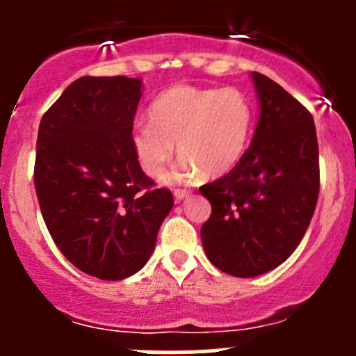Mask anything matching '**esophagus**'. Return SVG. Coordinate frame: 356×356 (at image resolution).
<instances>
[{"label": "esophagus", "mask_w": 356, "mask_h": 356, "mask_svg": "<svg viewBox=\"0 0 356 356\" xmlns=\"http://www.w3.org/2000/svg\"><path fill=\"white\" fill-rule=\"evenodd\" d=\"M189 195H191V191H189V189H174V196L177 201L188 198Z\"/></svg>", "instance_id": "obj_1"}]
</instances>
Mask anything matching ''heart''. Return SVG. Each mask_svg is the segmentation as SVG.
<instances>
[{"instance_id":"1","label":"heart","mask_w":356,"mask_h":356,"mask_svg":"<svg viewBox=\"0 0 356 356\" xmlns=\"http://www.w3.org/2000/svg\"><path fill=\"white\" fill-rule=\"evenodd\" d=\"M253 106L236 88L172 86L156 96L149 124L136 125L131 143L143 170L160 177L177 145L182 168L175 177L224 175L241 160L251 131Z\"/></svg>"}]
</instances>
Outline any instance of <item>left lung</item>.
<instances>
[{
  "label": "left lung",
  "mask_w": 356,
  "mask_h": 356,
  "mask_svg": "<svg viewBox=\"0 0 356 356\" xmlns=\"http://www.w3.org/2000/svg\"><path fill=\"white\" fill-rule=\"evenodd\" d=\"M260 118L229 174L201 186L211 215L201 225L208 260L236 277L272 270L296 250L321 189L312 113L267 75L251 74Z\"/></svg>",
  "instance_id": "8db88e82"
}]
</instances>
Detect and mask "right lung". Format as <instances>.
Segmentation results:
<instances>
[{"label":"right lung","instance_id":"obj_1","mask_svg":"<svg viewBox=\"0 0 356 356\" xmlns=\"http://www.w3.org/2000/svg\"><path fill=\"white\" fill-rule=\"evenodd\" d=\"M141 79L81 77L42 115L34 186L53 241L72 265L103 281L145 267L174 207L132 149Z\"/></svg>","mask_w":356,"mask_h":356}]
</instances>
